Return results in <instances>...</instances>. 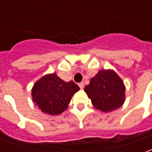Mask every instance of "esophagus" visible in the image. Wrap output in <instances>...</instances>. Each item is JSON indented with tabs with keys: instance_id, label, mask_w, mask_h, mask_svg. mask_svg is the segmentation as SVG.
<instances>
[{
	"instance_id": "esophagus-1",
	"label": "esophagus",
	"mask_w": 152,
	"mask_h": 152,
	"mask_svg": "<svg viewBox=\"0 0 152 152\" xmlns=\"http://www.w3.org/2000/svg\"><path fill=\"white\" fill-rule=\"evenodd\" d=\"M78 86H80V89H84V87H85V84H84L83 82H80L78 84Z\"/></svg>"
}]
</instances>
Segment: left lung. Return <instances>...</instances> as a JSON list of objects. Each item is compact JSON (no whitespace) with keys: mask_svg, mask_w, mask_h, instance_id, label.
Returning a JSON list of instances; mask_svg holds the SVG:
<instances>
[{"mask_svg":"<svg viewBox=\"0 0 152 152\" xmlns=\"http://www.w3.org/2000/svg\"><path fill=\"white\" fill-rule=\"evenodd\" d=\"M84 89L94 107L102 112H112L124 102V83L114 71H99Z\"/></svg>","mask_w":152,"mask_h":152,"instance_id":"1","label":"left lung"}]
</instances>
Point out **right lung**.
I'll return each mask as SVG.
<instances>
[{
    "label": "right lung",
    "instance_id": "1",
    "mask_svg": "<svg viewBox=\"0 0 152 152\" xmlns=\"http://www.w3.org/2000/svg\"><path fill=\"white\" fill-rule=\"evenodd\" d=\"M79 89L74 81L65 82L53 73L45 76L35 84L31 95L42 112L58 115L67 108L72 97Z\"/></svg>",
    "mask_w": 152,
    "mask_h": 152
}]
</instances>
